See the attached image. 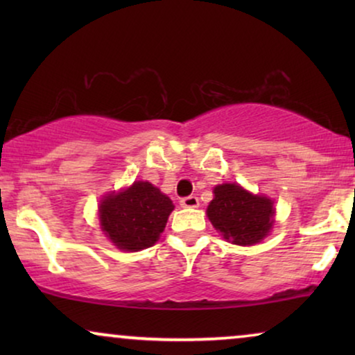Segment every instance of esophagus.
Wrapping results in <instances>:
<instances>
[{
    "label": "esophagus",
    "mask_w": 355,
    "mask_h": 355,
    "mask_svg": "<svg viewBox=\"0 0 355 355\" xmlns=\"http://www.w3.org/2000/svg\"><path fill=\"white\" fill-rule=\"evenodd\" d=\"M181 207L184 208H197L198 207V198L196 196H189L181 198Z\"/></svg>",
    "instance_id": "1"
}]
</instances>
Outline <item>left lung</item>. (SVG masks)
I'll return each instance as SVG.
<instances>
[{
    "label": "left lung",
    "instance_id": "1",
    "mask_svg": "<svg viewBox=\"0 0 355 355\" xmlns=\"http://www.w3.org/2000/svg\"><path fill=\"white\" fill-rule=\"evenodd\" d=\"M213 193L207 216L226 241L236 245H254L268 236L275 223L271 198L250 193L239 184H220Z\"/></svg>",
    "mask_w": 355,
    "mask_h": 355
}]
</instances>
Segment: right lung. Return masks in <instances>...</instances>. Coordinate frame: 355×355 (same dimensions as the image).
Segmentation results:
<instances>
[{
    "instance_id": "1",
    "label": "right lung",
    "mask_w": 355,
    "mask_h": 355,
    "mask_svg": "<svg viewBox=\"0 0 355 355\" xmlns=\"http://www.w3.org/2000/svg\"><path fill=\"white\" fill-rule=\"evenodd\" d=\"M171 198L147 181H135L119 192H110L100 200L98 216L105 236L121 250L148 249L164 231Z\"/></svg>"
}]
</instances>
